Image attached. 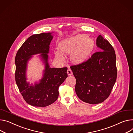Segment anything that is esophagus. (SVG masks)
I'll return each instance as SVG.
<instances>
[{
  "instance_id": "1",
  "label": "esophagus",
  "mask_w": 133,
  "mask_h": 133,
  "mask_svg": "<svg viewBox=\"0 0 133 133\" xmlns=\"http://www.w3.org/2000/svg\"><path fill=\"white\" fill-rule=\"evenodd\" d=\"M67 74L69 76H71V75H72V70H71V69H70V68L68 69V70L67 71Z\"/></svg>"
}]
</instances>
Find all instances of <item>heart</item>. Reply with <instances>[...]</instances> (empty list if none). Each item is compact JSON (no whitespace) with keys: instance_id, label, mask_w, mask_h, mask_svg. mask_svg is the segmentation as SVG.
I'll use <instances>...</instances> for the list:
<instances>
[{"instance_id":"b5f03b06","label":"heart","mask_w":133,"mask_h":133,"mask_svg":"<svg viewBox=\"0 0 133 133\" xmlns=\"http://www.w3.org/2000/svg\"><path fill=\"white\" fill-rule=\"evenodd\" d=\"M94 47V40L86 35H78L65 39L59 44L61 52L64 54H72L71 59L76 64L85 61L92 53ZM55 56L60 60L64 59V57L58 51L56 52Z\"/></svg>"}]
</instances>
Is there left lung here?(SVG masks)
Returning a JSON list of instances; mask_svg holds the SVG:
<instances>
[{"label": "left lung", "instance_id": "8db88e82", "mask_svg": "<svg viewBox=\"0 0 133 133\" xmlns=\"http://www.w3.org/2000/svg\"><path fill=\"white\" fill-rule=\"evenodd\" d=\"M98 51L86 61L70 68L76 79L77 95L86 103L96 104L103 102L110 95L117 76L116 56L112 46L99 35Z\"/></svg>", "mask_w": 133, "mask_h": 133}]
</instances>
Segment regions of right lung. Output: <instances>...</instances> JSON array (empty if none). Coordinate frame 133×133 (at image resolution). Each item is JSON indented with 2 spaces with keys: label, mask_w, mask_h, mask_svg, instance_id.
<instances>
[{
  "label": "right lung",
  "mask_w": 133,
  "mask_h": 133,
  "mask_svg": "<svg viewBox=\"0 0 133 133\" xmlns=\"http://www.w3.org/2000/svg\"><path fill=\"white\" fill-rule=\"evenodd\" d=\"M51 34L42 33L30 36L19 48L15 56L16 83L26 103L34 107H45L55 102L58 96L59 86L68 77L66 67L49 68L47 54L53 39ZM40 53L45 64L43 78L39 84L30 86L26 81L27 61L32 55Z\"/></svg>",
  "instance_id": "obj_1"
}]
</instances>
